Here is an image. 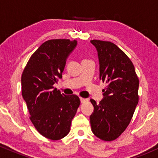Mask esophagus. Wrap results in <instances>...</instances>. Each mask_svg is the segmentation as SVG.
<instances>
[{
  "mask_svg": "<svg viewBox=\"0 0 158 158\" xmlns=\"http://www.w3.org/2000/svg\"><path fill=\"white\" fill-rule=\"evenodd\" d=\"M80 101L81 103H84V102H86L87 101H88V99H85V98H80Z\"/></svg>",
  "mask_w": 158,
  "mask_h": 158,
  "instance_id": "34e87169",
  "label": "esophagus"
}]
</instances>
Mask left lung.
<instances>
[{"mask_svg":"<svg viewBox=\"0 0 158 158\" xmlns=\"http://www.w3.org/2000/svg\"><path fill=\"white\" fill-rule=\"evenodd\" d=\"M99 61V79L106 87L104 98L94 107L90 122L92 132L104 141L118 138L131 122L139 100V79L128 56L114 43L91 40Z\"/></svg>","mask_w":158,"mask_h":158,"instance_id":"1","label":"left lung"}]
</instances>
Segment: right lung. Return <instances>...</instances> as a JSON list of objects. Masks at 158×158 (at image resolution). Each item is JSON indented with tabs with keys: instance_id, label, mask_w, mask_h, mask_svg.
<instances>
[{
	"instance_id": "add662e5",
	"label": "right lung",
	"mask_w": 158,
	"mask_h": 158,
	"mask_svg": "<svg viewBox=\"0 0 158 158\" xmlns=\"http://www.w3.org/2000/svg\"><path fill=\"white\" fill-rule=\"evenodd\" d=\"M76 46L75 40L45 41L30 58L21 76L22 97L30 120L41 135L52 140L70 132L80 105L77 95L61 94L52 86L61 79L67 58Z\"/></svg>"
}]
</instances>
